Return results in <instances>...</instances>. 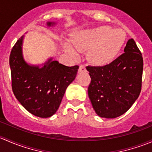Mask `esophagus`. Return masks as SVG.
I'll list each match as a JSON object with an SVG mask.
<instances>
[{
  "instance_id": "obj_1",
  "label": "esophagus",
  "mask_w": 152,
  "mask_h": 152,
  "mask_svg": "<svg viewBox=\"0 0 152 152\" xmlns=\"http://www.w3.org/2000/svg\"><path fill=\"white\" fill-rule=\"evenodd\" d=\"M85 71H86L85 66H84V65H80V66H79V73H81V72H85Z\"/></svg>"
}]
</instances>
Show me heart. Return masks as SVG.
I'll list each match as a JSON object with an SVG mask.
<instances>
[{"label": "heart", "mask_w": 152, "mask_h": 152, "mask_svg": "<svg viewBox=\"0 0 152 152\" xmlns=\"http://www.w3.org/2000/svg\"><path fill=\"white\" fill-rule=\"evenodd\" d=\"M125 39L123 30L104 26L77 32L71 42L79 51L89 50L87 56L93 65L106 66L117 57ZM65 49L73 56L77 55L70 44H65Z\"/></svg>", "instance_id": "1"}]
</instances>
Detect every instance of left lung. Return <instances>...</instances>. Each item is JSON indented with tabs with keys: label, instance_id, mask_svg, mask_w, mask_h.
<instances>
[{
	"label": "left lung",
	"instance_id": "1",
	"mask_svg": "<svg viewBox=\"0 0 152 152\" xmlns=\"http://www.w3.org/2000/svg\"><path fill=\"white\" fill-rule=\"evenodd\" d=\"M123 54L106 66H87L91 78L88 96L96 114L115 118L132 106L141 90L143 60L133 39Z\"/></svg>",
	"mask_w": 152,
	"mask_h": 152
}]
</instances>
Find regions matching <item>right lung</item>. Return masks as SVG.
<instances>
[{"mask_svg":"<svg viewBox=\"0 0 152 152\" xmlns=\"http://www.w3.org/2000/svg\"><path fill=\"white\" fill-rule=\"evenodd\" d=\"M48 27L56 25L47 22ZM21 37L11 51L10 66L12 90L21 105L39 118H49L57 111L67 87L77 74L79 66L67 67L48 59L42 65H31L24 59Z\"/></svg>","mask_w":152,"mask_h":152,"instance_id":"right-lung-1","label":"right lung"}]
</instances>
